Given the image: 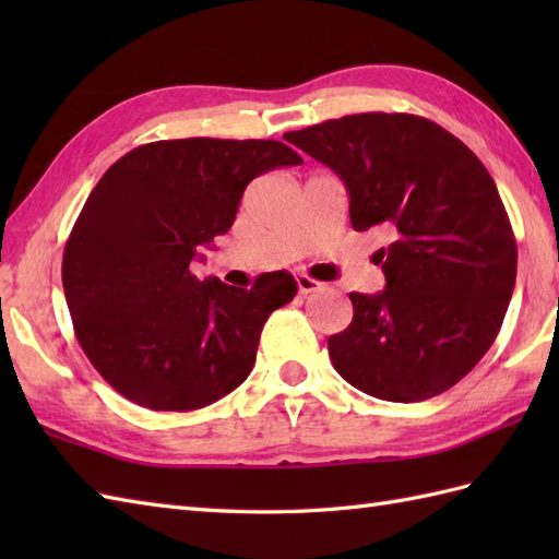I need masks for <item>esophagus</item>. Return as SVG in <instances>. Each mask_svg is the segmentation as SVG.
Wrapping results in <instances>:
<instances>
[{
	"instance_id": "esophagus-1",
	"label": "esophagus",
	"mask_w": 559,
	"mask_h": 559,
	"mask_svg": "<svg viewBox=\"0 0 559 559\" xmlns=\"http://www.w3.org/2000/svg\"><path fill=\"white\" fill-rule=\"evenodd\" d=\"M324 288V283H319V281H314V278H310V276H298V290L302 293V295H307V293H314V290H322Z\"/></svg>"
}]
</instances>
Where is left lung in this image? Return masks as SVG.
Wrapping results in <instances>:
<instances>
[{
	"label": "left lung",
	"mask_w": 559,
	"mask_h": 559,
	"mask_svg": "<svg viewBox=\"0 0 559 559\" xmlns=\"http://www.w3.org/2000/svg\"><path fill=\"white\" fill-rule=\"evenodd\" d=\"M283 139L329 165L355 230L382 228L386 288L350 293L353 322L329 336L336 372L374 399H432L466 377L502 326L516 240L490 173L447 129L406 112H362Z\"/></svg>",
	"instance_id": "8db88e82"
}]
</instances>
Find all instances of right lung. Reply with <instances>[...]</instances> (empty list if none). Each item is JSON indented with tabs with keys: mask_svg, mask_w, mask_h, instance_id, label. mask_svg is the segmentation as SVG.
Here are the masks:
<instances>
[{
	"mask_svg": "<svg viewBox=\"0 0 559 559\" xmlns=\"http://www.w3.org/2000/svg\"><path fill=\"white\" fill-rule=\"evenodd\" d=\"M302 158L281 141H153L112 163L71 230L62 286L76 338L117 394L197 411L252 372L261 329L290 302V273L245 290L189 271L225 235L254 177Z\"/></svg>",
	"mask_w": 559,
	"mask_h": 559,
	"instance_id": "add662e5",
	"label": "right lung"
}]
</instances>
